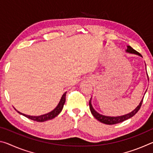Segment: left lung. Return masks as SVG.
Returning <instances> with one entry per match:
<instances>
[{
  "mask_svg": "<svg viewBox=\"0 0 153 153\" xmlns=\"http://www.w3.org/2000/svg\"><path fill=\"white\" fill-rule=\"evenodd\" d=\"M126 52L127 53H131V54H136V55H138L139 56H142L140 54L138 53V52H137L136 51L134 50V49L131 48L130 46H127ZM147 76H148V74H147ZM146 92H145V93H146ZM143 98H144V97L142 98V99L140 101V102L139 105L134 111H132L129 113L126 114V115H121V116H117V117H110V116L102 115H101V114H100L98 112H97V111L94 109V108L92 107V105L91 103V99L90 100V102H89L90 109V111H91V113L93 115V116H94V117L97 119V120L100 121L101 123H103L105 124H107V125H113V124H117L119 123L123 122V121L128 120V119H129V118L132 117L133 116L135 115V114H136V113L140 110V108L142 101H143Z\"/></svg>",
  "mask_w": 153,
  "mask_h": 153,
  "instance_id": "left-lung-1",
  "label": "left lung"
}]
</instances>
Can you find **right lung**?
Instances as JSON below:
<instances>
[{"instance_id": "add662e5", "label": "right lung", "mask_w": 153, "mask_h": 153, "mask_svg": "<svg viewBox=\"0 0 153 153\" xmlns=\"http://www.w3.org/2000/svg\"><path fill=\"white\" fill-rule=\"evenodd\" d=\"M66 93H67V92H65L63 94V96H62L60 101H59L58 105L56 106L55 109H53V111H51L50 113L45 114V115H42L40 116H31V115H25V114L20 113L19 111H17L15 108V109L16 110L19 114H22V115L25 116V117H26L28 119H30V120H32L36 121H38V122H43V121H46L49 120H52V119H53L55 117H56V116H57L59 114L61 113L62 109H63V105L65 104V102Z\"/></svg>"}]
</instances>
